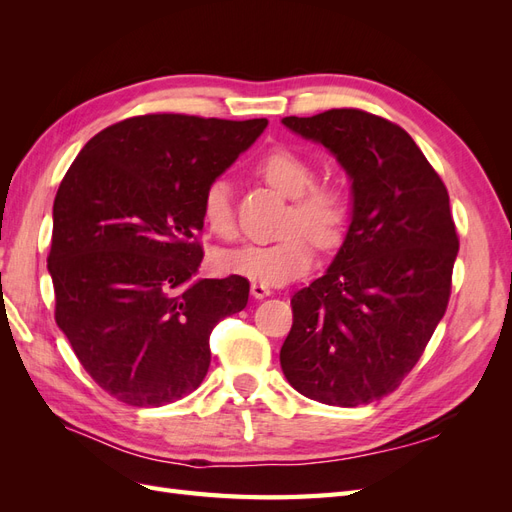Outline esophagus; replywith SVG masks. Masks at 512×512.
Masks as SVG:
<instances>
[{"label": "esophagus", "mask_w": 512, "mask_h": 512, "mask_svg": "<svg viewBox=\"0 0 512 512\" xmlns=\"http://www.w3.org/2000/svg\"><path fill=\"white\" fill-rule=\"evenodd\" d=\"M252 294H254L256 299H265V297H269V294H271V288H269L267 284L254 282V284H252Z\"/></svg>", "instance_id": "34e87169"}]
</instances>
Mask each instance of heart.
<instances>
[{
  "label": "heart",
  "instance_id": "obj_1",
  "mask_svg": "<svg viewBox=\"0 0 512 512\" xmlns=\"http://www.w3.org/2000/svg\"><path fill=\"white\" fill-rule=\"evenodd\" d=\"M256 168L277 192L290 196V209L284 218L286 235L265 245L250 243L224 250L218 256V265L226 273L277 286L314 267V241L320 247H333L342 241L350 218V196L342 183L314 181L312 160L292 147L269 149ZM200 218L213 235L222 239L237 235L235 207L226 179L218 177L207 185L200 198Z\"/></svg>",
  "mask_w": 512,
  "mask_h": 512
}]
</instances>
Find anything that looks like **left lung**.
Returning <instances> with one entry per match:
<instances>
[{
  "mask_svg": "<svg viewBox=\"0 0 512 512\" xmlns=\"http://www.w3.org/2000/svg\"><path fill=\"white\" fill-rule=\"evenodd\" d=\"M284 126L333 153L354 203L333 265L290 299L282 371L320 404H371L414 369L451 299L459 237L446 185L404 128L361 108Z\"/></svg>",
  "mask_w": 512,
  "mask_h": 512,
  "instance_id": "1",
  "label": "left lung"
}]
</instances>
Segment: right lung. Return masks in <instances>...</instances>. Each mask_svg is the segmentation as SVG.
<instances>
[{"label": "right lung", "mask_w": 512, "mask_h": 512, "mask_svg": "<svg viewBox=\"0 0 512 512\" xmlns=\"http://www.w3.org/2000/svg\"><path fill=\"white\" fill-rule=\"evenodd\" d=\"M267 119L151 113L113 123L81 149L53 205L55 322L94 382L128 406L196 391L209 335L247 305L241 275L194 280L200 198Z\"/></svg>", "instance_id": "obj_1"}]
</instances>
